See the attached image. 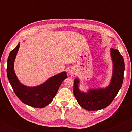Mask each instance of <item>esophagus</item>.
<instances>
[{
	"label": "esophagus",
	"mask_w": 132,
	"mask_h": 132,
	"mask_svg": "<svg viewBox=\"0 0 132 132\" xmlns=\"http://www.w3.org/2000/svg\"><path fill=\"white\" fill-rule=\"evenodd\" d=\"M76 73V71L74 68H70V69L68 70V74L70 76H74Z\"/></svg>",
	"instance_id": "obj_1"
}]
</instances>
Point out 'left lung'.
<instances>
[{
    "instance_id": "1",
    "label": "left lung",
    "mask_w": 132,
    "mask_h": 132,
    "mask_svg": "<svg viewBox=\"0 0 132 132\" xmlns=\"http://www.w3.org/2000/svg\"><path fill=\"white\" fill-rule=\"evenodd\" d=\"M113 72L110 84L105 88L90 89L87 92L80 90L79 79L74 81V95L78 104L86 110H98L109 105L120 89L125 70L123 57L118 50L110 49Z\"/></svg>"
}]
</instances>
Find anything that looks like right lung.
I'll return each mask as SVG.
<instances>
[{
  "label": "right lung",
  "mask_w": 132,
  "mask_h": 132,
  "mask_svg": "<svg viewBox=\"0 0 132 132\" xmlns=\"http://www.w3.org/2000/svg\"><path fill=\"white\" fill-rule=\"evenodd\" d=\"M19 47L20 43L9 55L7 69L9 81L22 102L33 107L43 108L52 102L62 82L67 78L66 72L64 71L54 75L39 86L28 87L23 85L18 79L14 71L15 59Z\"/></svg>",
  "instance_id": "right-lung-1"
}]
</instances>
